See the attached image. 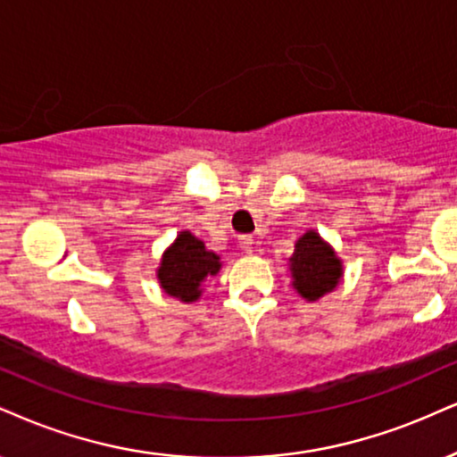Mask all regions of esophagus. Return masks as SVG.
I'll return each mask as SVG.
<instances>
[{
  "label": "esophagus",
  "mask_w": 457,
  "mask_h": 457,
  "mask_svg": "<svg viewBox=\"0 0 457 457\" xmlns=\"http://www.w3.org/2000/svg\"><path fill=\"white\" fill-rule=\"evenodd\" d=\"M239 245H241V250L245 252V254H252V252H254V237H252V235H241L239 237Z\"/></svg>",
  "instance_id": "esophagus-1"
}]
</instances>
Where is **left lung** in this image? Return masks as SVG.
I'll return each mask as SVG.
<instances>
[{
    "label": "left lung",
    "mask_w": 457,
    "mask_h": 457,
    "mask_svg": "<svg viewBox=\"0 0 457 457\" xmlns=\"http://www.w3.org/2000/svg\"><path fill=\"white\" fill-rule=\"evenodd\" d=\"M290 273L298 295L307 301H318L337 288L343 278V264L315 230H307L290 256Z\"/></svg>",
    "instance_id": "8db88e82"
}]
</instances>
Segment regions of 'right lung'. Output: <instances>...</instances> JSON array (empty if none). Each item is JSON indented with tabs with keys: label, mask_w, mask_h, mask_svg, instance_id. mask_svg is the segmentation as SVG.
<instances>
[{
	"label": "right lung",
	"mask_w": 457,
	"mask_h": 457,
	"mask_svg": "<svg viewBox=\"0 0 457 457\" xmlns=\"http://www.w3.org/2000/svg\"><path fill=\"white\" fill-rule=\"evenodd\" d=\"M220 267L222 262L216 252L207 250L190 230H182L162 254L156 278L165 295L176 296L182 303H195L203 292V281L216 275Z\"/></svg>",
	"instance_id": "right-lung-1"
}]
</instances>
